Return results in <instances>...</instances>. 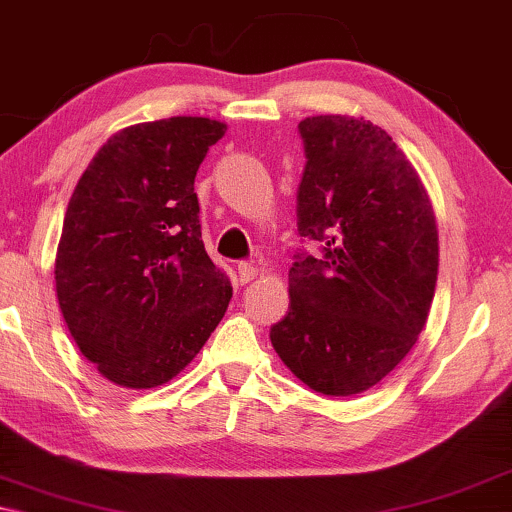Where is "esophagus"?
Here are the masks:
<instances>
[{
    "label": "esophagus",
    "instance_id": "34e87169",
    "mask_svg": "<svg viewBox=\"0 0 512 512\" xmlns=\"http://www.w3.org/2000/svg\"><path fill=\"white\" fill-rule=\"evenodd\" d=\"M258 268L254 263H237V277H240V284H249L251 279H256Z\"/></svg>",
    "mask_w": 512,
    "mask_h": 512
}]
</instances>
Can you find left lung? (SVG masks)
<instances>
[{"label": "left lung", "instance_id": "8db88e82", "mask_svg": "<svg viewBox=\"0 0 512 512\" xmlns=\"http://www.w3.org/2000/svg\"><path fill=\"white\" fill-rule=\"evenodd\" d=\"M307 165L298 230L324 256L289 270V314L270 328L284 366L324 396L363 394L412 347L438 279L429 193L380 125L326 114L298 123Z\"/></svg>", "mask_w": 512, "mask_h": 512}]
</instances>
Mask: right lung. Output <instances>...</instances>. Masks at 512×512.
<instances>
[{
  "label": "right lung",
  "mask_w": 512,
  "mask_h": 512,
  "mask_svg": "<svg viewBox=\"0 0 512 512\" xmlns=\"http://www.w3.org/2000/svg\"><path fill=\"white\" fill-rule=\"evenodd\" d=\"M228 125L202 116L111 135L69 198L55 291L81 354L125 389L177 377L219 326L233 286L207 256L195 174Z\"/></svg>",
  "instance_id": "add662e5"
}]
</instances>
